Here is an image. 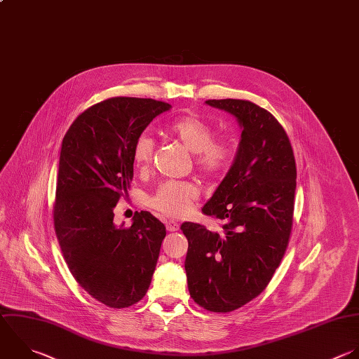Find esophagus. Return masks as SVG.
<instances>
[{
  "mask_svg": "<svg viewBox=\"0 0 359 359\" xmlns=\"http://www.w3.org/2000/svg\"><path fill=\"white\" fill-rule=\"evenodd\" d=\"M165 227L168 231H177L180 229V224L174 220H168V222H165Z\"/></svg>",
  "mask_w": 359,
  "mask_h": 359,
  "instance_id": "esophagus-1",
  "label": "esophagus"
}]
</instances>
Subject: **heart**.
I'll return each mask as SVG.
<instances>
[{
    "mask_svg": "<svg viewBox=\"0 0 359 359\" xmlns=\"http://www.w3.org/2000/svg\"><path fill=\"white\" fill-rule=\"evenodd\" d=\"M165 130L180 140L195 156V165L208 178L220 175L233 158V143L226 137L215 139L213 126L198 115H185L171 121ZM154 140L140 135L132 150L135 167L143 170L153 158ZM199 196L198 187L191 181H167L151 196V206L167 217H182L191 212Z\"/></svg>",
    "mask_w": 359,
    "mask_h": 359,
    "instance_id": "b5f03b06",
    "label": "heart"
}]
</instances>
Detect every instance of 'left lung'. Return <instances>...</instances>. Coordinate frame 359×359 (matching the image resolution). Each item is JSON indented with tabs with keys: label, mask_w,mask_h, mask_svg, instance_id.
<instances>
[{
	"label": "left lung",
	"mask_w": 359,
	"mask_h": 359,
	"mask_svg": "<svg viewBox=\"0 0 359 359\" xmlns=\"http://www.w3.org/2000/svg\"><path fill=\"white\" fill-rule=\"evenodd\" d=\"M236 116L241 140L233 165L202 208L223 233L185 222V271L191 297L215 313L257 297L279 266L290 237L296 163L289 137L264 108L245 100H209Z\"/></svg>",
	"instance_id": "1"
}]
</instances>
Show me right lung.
<instances>
[{"label": "right lung", "mask_w": 359, "mask_h": 359, "mask_svg": "<svg viewBox=\"0 0 359 359\" xmlns=\"http://www.w3.org/2000/svg\"><path fill=\"white\" fill-rule=\"evenodd\" d=\"M170 104L115 97L86 109L60 151L53 220L66 264L79 285L108 307H129L146 294L165 226L136 212L130 227L114 223L128 196L136 139Z\"/></svg>", "instance_id": "1"}]
</instances>
